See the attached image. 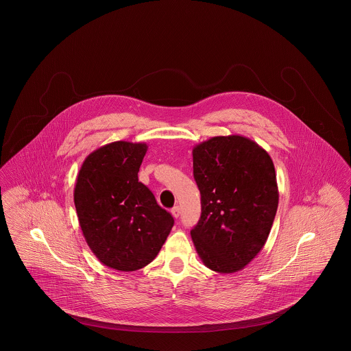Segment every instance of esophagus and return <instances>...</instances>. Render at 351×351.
<instances>
[{"label": "esophagus", "mask_w": 351, "mask_h": 351, "mask_svg": "<svg viewBox=\"0 0 351 351\" xmlns=\"http://www.w3.org/2000/svg\"><path fill=\"white\" fill-rule=\"evenodd\" d=\"M171 215L177 219V218H180V215H181V208H180V206H174L173 208H171Z\"/></svg>", "instance_id": "obj_1"}]
</instances>
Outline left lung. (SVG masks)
Returning <instances> with one entry per match:
<instances>
[{
	"label": "left lung",
	"instance_id": "left-lung-1",
	"mask_svg": "<svg viewBox=\"0 0 351 351\" xmlns=\"http://www.w3.org/2000/svg\"><path fill=\"white\" fill-rule=\"evenodd\" d=\"M202 214L190 231L203 264L234 274L256 258L278 204L271 156L239 134L211 137L193 149Z\"/></svg>",
	"mask_w": 351,
	"mask_h": 351
}]
</instances>
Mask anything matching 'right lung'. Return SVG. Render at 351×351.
<instances>
[{"label": "right lung", "instance_id": "1", "mask_svg": "<svg viewBox=\"0 0 351 351\" xmlns=\"http://www.w3.org/2000/svg\"><path fill=\"white\" fill-rule=\"evenodd\" d=\"M145 143L114 141L93 150L79 170L74 202L93 255L117 271H137L157 256L174 224L138 182Z\"/></svg>", "mask_w": 351, "mask_h": 351}]
</instances>
